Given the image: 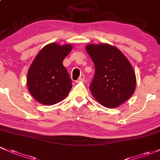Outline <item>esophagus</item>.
<instances>
[{
  "label": "esophagus",
  "mask_w": 160,
  "mask_h": 160,
  "mask_svg": "<svg viewBox=\"0 0 160 160\" xmlns=\"http://www.w3.org/2000/svg\"><path fill=\"white\" fill-rule=\"evenodd\" d=\"M85 75H80V77H79V78H78V80H76V82H83V81H85Z\"/></svg>",
  "instance_id": "34e87169"
}]
</instances>
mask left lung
<instances>
[{"mask_svg": "<svg viewBox=\"0 0 160 160\" xmlns=\"http://www.w3.org/2000/svg\"><path fill=\"white\" fill-rule=\"evenodd\" d=\"M86 50L95 68L89 86L92 95L104 107H118L134 92L133 67L119 49L108 44H91L86 46Z\"/></svg>", "mask_w": 160, "mask_h": 160, "instance_id": "left-lung-1", "label": "left lung"}]
</instances>
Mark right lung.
<instances>
[{
	"instance_id": "add662e5",
	"label": "right lung",
	"mask_w": 160,
	"mask_h": 160,
	"mask_svg": "<svg viewBox=\"0 0 160 160\" xmlns=\"http://www.w3.org/2000/svg\"><path fill=\"white\" fill-rule=\"evenodd\" d=\"M72 46L51 43L44 46L36 56L27 74L30 93L38 102L52 105L69 93L72 85L62 61Z\"/></svg>"
}]
</instances>
